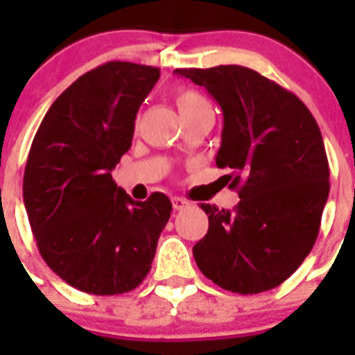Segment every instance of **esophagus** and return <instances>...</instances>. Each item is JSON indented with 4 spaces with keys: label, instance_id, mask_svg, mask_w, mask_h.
Segmentation results:
<instances>
[{
    "label": "esophagus",
    "instance_id": "34e87169",
    "mask_svg": "<svg viewBox=\"0 0 355 355\" xmlns=\"http://www.w3.org/2000/svg\"><path fill=\"white\" fill-rule=\"evenodd\" d=\"M172 206H174V209H183L187 206H190V202L187 199H183V197H172Z\"/></svg>",
    "mask_w": 355,
    "mask_h": 355
}]
</instances>
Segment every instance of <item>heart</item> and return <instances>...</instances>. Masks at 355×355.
Here are the masks:
<instances>
[{"mask_svg": "<svg viewBox=\"0 0 355 355\" xmlns=\"http://www.w3.org/2000/svg\"><path fill=\"white\" fill-rule=\"evenodd\" d=\"M175 103H178V108H180L181 114L187 112V110H192V108H197V106L206 105L205 97L199 96V94L193 92V90H180L178 96H175Z\"/></svg>", "mask_w": 355, "mask_h": 355, "instance_id": "heart-1", "label": "heart"}]
</instances>
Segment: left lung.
Returning <instances> with one entry per match:
<instances>
[{"label":"left lung","mask_w":355,"mask_h":355,"mask_svg":"<svg viewBox=\"0 0 355 355\" xmlns=\"http://www.w3.org/2000/svg\"><path fill=\"white\" fill-rule=\"evenodd\" d=\"M222 108L216 167L229 168L234 209L200 205L209 220L193 245L199 270L233 293L284 283L311 252L329 197V162L315 117L299 97L241 65L175 69Z\"/></svg>","instance_id":"8db88e82"}]
</instances>
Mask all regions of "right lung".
<instances>
[{
  "label": "right lung",
  "mask_w": 355,
  "mask_h": 355,
  "mask_svg": "<svg viewBox=\"0 0 355 355\" xmlns=\"http://www.w3.org/2000/svg\"><path fill=\"white\" fill-rule=\"evenodd\" d=\"M158 78V67L131 62L85 72L56 97L31 142L23 180L31 233L49 268L85 293L139 286L171 218L165 193L140 202L112 178Z\"/></svg>",
  "instance_id": "add662e5"
}]
</instances>
